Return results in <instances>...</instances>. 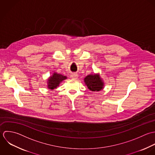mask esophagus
<instances>
[{
    "label": "esophagus",
    "mask_w": 155,
    "mask_h": 155,
    "mask_svg": "<svg viewBox=\"0 0 155 155\" xmlns=\"http://www.w3.org/2000/svg\"><path fill=\"white\" fill-rule=\"evenodd\" d=\"M78 77V75L77 74H71V78L72 79H74V80H76L77 79Z\"/></svg>",
    "instance_id": "1"
}]
</instances>
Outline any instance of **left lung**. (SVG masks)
<instances>
[{
	"label": "left lung",
	"mask_w": 155,
	"mask_h": 155,
	"mask_svg": "<svg viewBox=\"0 0 155 155\" xmlns=\"http://www.w3.org/2000/svg\"><path fill=\"white\" fill-rule=\"evenodd\" d=\"M84 81L88 89L93 92L101 91L104 88V83L99 74H91L86 76Z\"/></svg>",
	"instance_id": "8db88e82"
}]
</instances>
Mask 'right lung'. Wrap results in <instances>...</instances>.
Returning a JSON list of instances; mask_svg holds the SVG:
<instances>
[{"label":"right lung","mask_w":155,"mask_h":155,"mask_svg":"<svg viewBox=\"0 0 155 155\" xmlns=\"http://www.w3.org/2000/svg\"><path fill=\"white\" fill-rule=\"evenodd\" d=\"M67 77L61 74H59L56 72H54L52 76H50L48 79V88L49 89H54L59 86V84L63 81L66 80Z\"/></svg>","instance_id":"obj_1"}]
</instances>
